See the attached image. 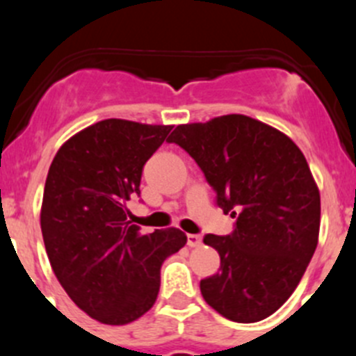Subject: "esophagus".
<instances>
[{
	"label": "esophagus",
	"instance_id": "34e87169",
	"mask_svg": "<svg viewBox=\"0 0 356 356\" xmlns=\"http://www.w3.org/2000/svg\"><path fill=\"white\" fill-rule=\"evenodd\" d=\"M201 243H203V239H201L200 234H188V246L189 248H198V246H201Z\"/></svg>",
	"mask_w": 356,
	"mask_h": 356
}]
</instances>
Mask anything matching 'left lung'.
I'll use <instances>...</instances> for the list:
<instances>
[{
    "label": "left lung",
    "instance_id": "1",
    "mask_svg": "<svg viewBox=\"0 0 356 356\" xmlns=\"http://www.w3.org/2000/svg\"><path fill=\"white\" fill-rule=\"evenodd\" d=\"M167 141L191 155L236 218L231 234L203 238L220 254L217 274L200 282L204 301L229 321H264L300 284L318 243L321 195L303 153L238 113L177 125Z\"/></svg>",
    "mask_w": 356,
    "mask_h": 356
}]
</instances>
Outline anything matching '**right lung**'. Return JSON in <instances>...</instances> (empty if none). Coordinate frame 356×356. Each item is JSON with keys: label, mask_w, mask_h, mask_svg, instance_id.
Wrapping results in <instances>:
<instances>
[{"label": "right lung", "mask_w": 356, "mask_h": 356, "mask_svg": "<svg viewBox=\"0 0 356 356\" xmlns=\"http://www.w3.org/2000/svg\"><path fill=\"white\" fill-rule=\"evenodd\" d=\"M172 125L106 118L77 132L49 167L41 231L53 272L89 317L124 325L145 315L160 291V268L188 238L181 229L143 234L129 220L143 167Z\"/></svg>", "instance_id": "1"}]
</instances>
